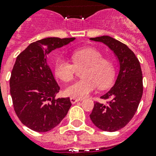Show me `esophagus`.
<instances>
[{
    "mask_svg": "<svg viewBox=\"0 0 156 156\" xmlns=\"http://www.w3.org/2000/svg\"><path fill=\"white\" fill-rule=\"evenodd\" d=\"M82 100H83V99H81V98H70V101L72 102V104H75L76 102L82 101Z\"/></svg>",
    "mask_w": 156,
    "mask_h": 156,
    "instance_id": "1",
    "label": "esophagus"
}]
</instances>
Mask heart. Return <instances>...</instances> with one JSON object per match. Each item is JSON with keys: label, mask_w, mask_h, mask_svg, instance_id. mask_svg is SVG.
<instances>
[{"label": "heart", "mask_w": 156, "mask_h": 156, "mask_svg": "<svg viewBox=\"0 0 156 156\" xmlns=\"http://www.w3.org/2000/svg\"><path fill=\"white\" fill-rule=\"evenodd\" d=\"M73 62L59 57L55 61V73L64 82L74 78L76 69L84 68L82 73L83 79L69 84L64 89L66 95L83 98L97 88L98 85L101 89L109 87L113 81L115 69L113 63L103 58L101 52L94 48L75 49L72 53Z\"/></svg>", "instance_id": "1"}]
</instances>
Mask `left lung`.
Here are the masks:
<instances>
[{
	"mask_svg": "<svg viewBox=\"0 0 156 156\" xmlns=\"http://www.w3.org/2000/svg\"><path fill=\"white\" fill-rule=\"evenodd\" d=\"M90 40L106 44L119 63V73L113 87L101 97L107 100V103L95 102L90 118L101 131H118L132 119L142 97V72L140 62L125 44L114 38L103 35Z\"/></svg>",
	"mask_w": 156,
	"mask_h": 156,
	"instance_id": "1",
	"label": "left lung"
}]
</instances>
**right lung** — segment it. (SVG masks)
Returning a JSON list of instances; mask_svg holds the SVG:
<instances>
[{
	"label": "right lung",
	"instance_id": "right-lung-1",
	"mask_svg": "<svg viewBox=\"0 0 156 156\" xmlns=\"http://www.w3.org/2000/svg\"><path fill=\"white\" fill-rule=\"evenodd\" d=\"M74 40L45 38L31 43L17 56L10 79V95L17 116L33 131L46 132L57 126L72 105L69 98H55L60 87L47 55Z\"/></svg>",
	"mask_w": 156,
	"mask_h": 156
}]
</instances>
